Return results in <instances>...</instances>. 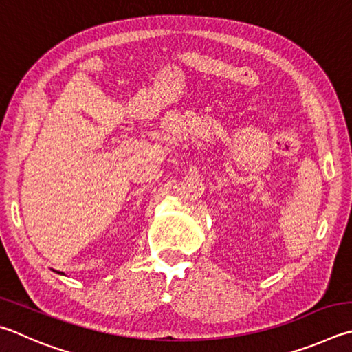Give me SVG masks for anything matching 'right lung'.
I'll list each match as a JSON object with an SVG mask.
<instances>
[{
  "mask_svg": "<svg viewBox=\"0 0 352 352\" xmlns=\"http://www.w3.org/2000/svg\"><path fill=\"white\" fill-rule=\"evenodd\" d=\"M58 274H63V272H58Z\"/></svg>",
  "mask_w": 352,
  "mask_h": 352,
  "instance_id": "right-lung-1",
  "label": "right lung"
}]
</instances>
